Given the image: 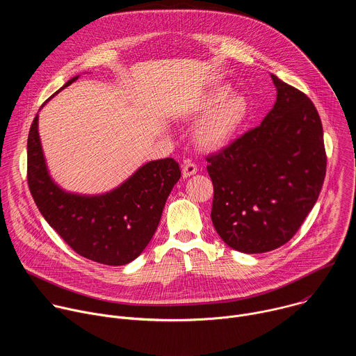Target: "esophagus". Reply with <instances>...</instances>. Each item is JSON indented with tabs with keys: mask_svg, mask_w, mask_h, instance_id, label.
<instances>
[{
	"mask_svg": "<svg viewBox=\"0 0 356 356\" xmlns=\"http://www.w3.org/2000/svg\"><path fill=\"white\" fill-rule=\"evenodd\" d=\"M181 173H183L184 179L195 175L197 173V165H194L191 161H186L183 168H181Z\"/></svg>",
	"mask_w": 356,
	"mask_h": 356,
	"instance_id": "esophagus-1",
	"label": "esophagus"
}]
</instances>
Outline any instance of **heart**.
<instances>
[{"label":"heart","mask_w":356,"mask_h":356,"mask_svg":"<svg viewBox=\"0 0 356 356\" xmlns=\"http://www.w3.org/2000/svg\"><path fill=\"white\" fill-rule=\"evenodd\" d=\"M204 114L195 128L197 143L206 150H220L228 146L239 134L249 117L245 97L232 94L227 88L211 91L198 107Z\"/></svg>","instance_id":"b5f03b06"}]
</instances>
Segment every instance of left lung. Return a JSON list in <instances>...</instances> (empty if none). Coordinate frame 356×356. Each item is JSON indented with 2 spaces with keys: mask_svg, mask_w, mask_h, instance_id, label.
Wrapping results in <instances>:
<instances>
[{
  "mask_svg": "<svg viewBox=\"0 0 356 356\" xmlns=\"http://www.w3.org/2000/svg\"><path fill=\"white\" fill-rule=\"evenodd\" d=\"M270 77L277 97L262 124L207 158L214 228L243 253L289 242L313 210L325 177L323 125L314 104Z\"/></svg>",
  "mask_w": 356,
  "mask_h": 356,
  "instance_id": "8db88e82",
  "label": "left lung"
}]
</instances>
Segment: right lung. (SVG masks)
Masks as SVG:
<instances>
[{"label": "right lung", "mask_w": 356, "mask_h": 356, "mask_svg": "<svg viewBox=\"0 0 356 356\" xmlns=\"http://www.w3.org/2000/svg\"><path fill=\"white\" fill-rule=\"evenodd\" d=\"M180 175L179 163L166 158L143 165L113 191L99 195L67 193L47 172L38 114L29 129L28 186L36 206L62 239L92 262L121 266L138 258L154 236Z\"/></svg>", "instance_id": "right-lung-1"}]
</instances>
